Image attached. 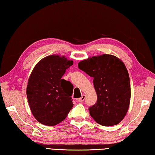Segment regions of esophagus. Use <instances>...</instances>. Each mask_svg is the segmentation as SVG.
I'll list each match as a JSON object with an SVG mask.
<instances>
[{
	"mask_svg": "<svg viewBox=\"0 0 155 155\" xmlns=\"http://www.w3.org/2000/svg\"><path fill=\"white\" fill-rule=\"evenodd\" d=\"M84 99H85V95H84V94H82V96L80 98L78 99V101L79 102H82V101H84Z\"/></svg>",
	"mask_w": 155,
	"mask_h": 155,
	"instance_id": "obj_1",
	"label": "esophagus"
}]
</instances>
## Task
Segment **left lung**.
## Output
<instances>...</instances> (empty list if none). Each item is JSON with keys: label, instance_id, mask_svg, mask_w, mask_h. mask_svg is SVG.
I'll return each instance as SVG.
<instances>
[{"label": "left lung", "instance_id": "obj_1", "mask_svg": "<svg viewBox=\"0 0 155 155\" xmlns=\"http://www.w3.org/2000/svg\"><path fill=\"white\" fill-rule=\"evenodd\" d=\"M78 67L94 78L97 101L88 108L91 117L103 126L118 124L125 116L131 99L125 65L117 57L103 54L80 62Z\"/></svg>", "mask_w": 155, "mask_h": 155}]
</instances>
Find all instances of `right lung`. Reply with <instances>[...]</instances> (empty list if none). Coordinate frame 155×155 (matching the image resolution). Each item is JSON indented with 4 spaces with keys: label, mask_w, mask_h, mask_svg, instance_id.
Returning <instances> with one entry per match:
<instances>
[{
    "label": "right lung",
    "mask_w": 155,
    "mask_h": 155,
    "mask_svg": "<svg viewBox=\"0 0 155 155\" xmlns=\"http://www.w3.org/2000/svg\"><path fill=\"white\" fill-rule=\"evenodd\" d=\"M73 63L64 56L51 55L41 60L32 70L26 94L32 114L40 123L56 125L72 109L73 86L62 77Z\"/></svg>",
    "instance_id": "obj_1"
}]
</instances>
